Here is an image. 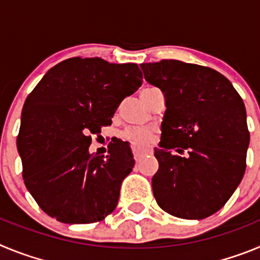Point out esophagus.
<instances>
[{"label": "esophagus", "mask_w": 260, "mask_h": 260, "mask_svg": "<svg viewBox=\"0 0 260 260\" xmlns=\"http://www.w3.org/2000/svg\"><path fill=\"white\" fill-rule=\"evenodd\" d=\"M132 148H133V153H134V157L137 158V160H139V158H141L143 155H146V153L152 152V150H151L150 147H144V148H141V147H138V146H135V144H133Z\"/></svg>", "instance_id": "1"}]
</instances>
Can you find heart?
<instances>
[{"label":"heart","mask_w":260,"mask_h":260,"mask_svg":"<svg viewBox=\"0 0 260 260\" xmlns=\"http://www.w3.org/2000/svg\"><path fill=\"white\" fill-rule=\"evenodd\" d=\"M152 137V130H151L150 127H146V126H134V127H128L126 128L125 133H123V138L134 144H147L148 142H151Z\"/></svg>","instance_id":"1"}]
</instances>
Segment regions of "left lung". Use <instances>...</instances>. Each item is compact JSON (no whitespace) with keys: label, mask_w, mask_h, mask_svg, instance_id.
I'll return each mask as SVG.
<instances>
[{"label":"left lung","mask_w":260,"mask_h":260,"mask_svg":"<svg viewBox=\"0 0 260 260\" xmlns=\"http://www.w3.org/2000/svg\"><path fill=\"white\" fill-rule=\"evenodd\" d=\"M141 68L144 79L161 89L167 107L155 148L156 202L176 217H208L228 202L245 174L250 143L245 104L213 69L177 59Z\"/></svg>","instance_id":"obj_1"}]
</instances>
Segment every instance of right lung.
<instances>
[{"instance_id":"1","label":"right lung","mask_w":260,"mask_h":260,"mask_svg":"<svg viewBox=\"0 0 260 260\" xmlns=\"http://www.w3.org/2000/svg\"><path fill=\"white\" fill-rule=\"evenodd\" d=\"M137 63L74 57L50 69L23 105L17 147L27 190L65 224L102 221L118 203L134 168L127 142L89 153L92 134L112 123L121 102L141 87Z\"/></svg>"}]
</instances>
